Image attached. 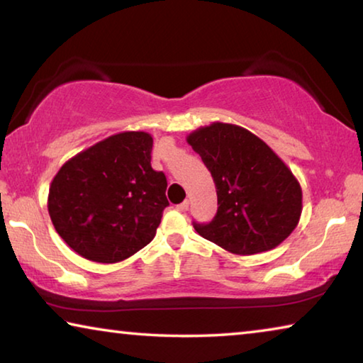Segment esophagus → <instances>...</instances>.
Masks as SVG:
<instances>
[{
	"label": "esophagus",
	"mask_w": 363,
	"mask_h": 363,
	"mask_svg": "<svg viewBox=\"0 0 363 363\" xmlns=\"http://www.w3.org/2000/svg\"><path fill=\"white\" fill-rule=\"evenodd\" d=\"M176 210L177 211H181V213H186L187 210H189V200H184L182 203H179L176 206Z\"/></svg>",
	"instance_id": "34e87169"
}]
</instances>
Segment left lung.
Segmentation results:
<instances>
[{
  "label": "left lung",
  "mask_w": 363,
  "mask_h": 363,
  "mask_svg": "<svg viewBox=\"0 0 363 363\" xmlns=\"http://www.w3.org/2000/svg\"><path fill=\"white\" fill-rule=\"evenodd\" d=\"M216 186L218 213L195 230L233 255L269 251L298 225L303 190L291 169L253 133L211 123L187 136Z\"/></svg>",
  "instance_id": "1"
}]
</instances>
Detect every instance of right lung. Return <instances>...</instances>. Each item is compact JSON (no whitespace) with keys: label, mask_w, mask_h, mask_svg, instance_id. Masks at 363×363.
Returning a JSON list of instances; mask_svg holds the SVG:
<instances>
[{"label":"right lung","mask_w":363,"mask_h":363,"mask_svg":"<svg viewBox=\"0 0 363 363\" xmlns=\"http://www.w3.org/2000/svg\"><path fill=\"white\" fill-rule=\"evenodd\" d=\"M153 139L125 131L77 153L54 176L48 211L79 256L120 262L152 242L167 200V176L150 164Z\"/></svg>","instance_id":"add662e5"}]
</instances>
